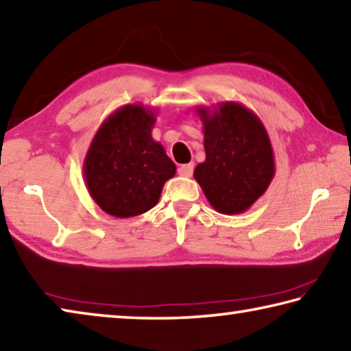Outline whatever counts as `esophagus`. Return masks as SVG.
Segmentation results:
<instances>
[{
    "mask_svg": "<svg viewBox=\"0 0 351 351\" xmlns=\"http://www.w3.org/2000/svg\"><path fill=\"white\" fill-rule=\"evenodd\" d=\"M178 173L181 176H186V178H191L193 173V164H182L178 167Z\"/></svg>",
    "mask_w": 351,
    "mask_h": 351,
    "instance_id": "1",
    "label": "esophagus"
}]
</instances>
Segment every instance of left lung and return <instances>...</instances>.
Returning a JSON list of instances; mask_svg holds the SVG:
<instances>
[{"instance_id": "1", "label": "left lung", "mask_w": 351, "mask_h": 351, "mask_svg": "<svg viewBox=\"0 0 351 351\" xmlns=\"http://www.w3.org/2000/svg\"><path fill=\"white\" fill-rule=\"evenodd\" d=\"M203 123L204 162L193 178L209 204L220 214H242L269 189L275 176V156L263 121L236 101L213 109L198 106Z\"/></svg>"}]
</instances>
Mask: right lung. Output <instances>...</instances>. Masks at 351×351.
<instances>
[{
	"instance_id": "right-lung-1",
	"label": "right lung",
	"mask_w": 351,
	"mask_h": 351,
	"mask_svg": "<svg viewBox=\"0 0 351 351\" xmlns=\"http://www.w3.org/2000/svg\"><path fill=\"white\" fill-rule=\"evenodd\" d=\"M156 109L125 104L110 114L87 149L82 171L87 191L106 214L128 219L159 202L176 165L152 131Z\"/></svg>"
}]
</instances>
